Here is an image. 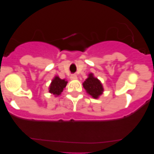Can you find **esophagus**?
Returning a JSON list of instances; mask_svg holds the SVG:
<instances>
[{
	"label": "esophagus",
	"instance_id": "esophagus-1",
	"mask_svg": "<svg viewBox=\"0 0 154 154\" xmlns=\"http://www.w3.org/2000/svg\"><path fill=\"white\" fill-rule=\"evenodd\" d=\"M70 78L71 79V80H76V79L77 78V76L76 75V74H71V76H70Z\"/></svg>",
	"mask_w": 154,
	"mask_h": 154
}]
</instances>
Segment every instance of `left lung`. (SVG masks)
Here are the masks:
<instances>
[{"label":"left lung","instance_id":"obj_1","mask_svg":"<svg viewBox=\"0 0 154 154\" xmlns=\"http://www.w3.org/2000/svg\"><path fill=\"white\" fill-rule=\"evenodd\" d=\"M83 86L86 90V92L93 98H98L99 96L103 94V88L102 83L98 79L94 77L92 73L88 74V78L83 83Z\"/></svg>","mask_w":154,"mask_h":154}]
</instances>
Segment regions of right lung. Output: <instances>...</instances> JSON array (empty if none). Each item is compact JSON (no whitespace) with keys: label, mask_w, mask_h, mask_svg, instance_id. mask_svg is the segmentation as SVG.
<instances>
[{"label":"right lung","mask_w":154,"mask_h":154,"mask_svg":"<svg viewBox=\"0 0 154 154\" xmlns=\"http://www.w3.org/2000/svg\"><path fill=\"white\" fill-rule=\"evenodd\" d=\"M67 83L68 82L66 80H62L58 76H56L50 85L49 92L55 96L60 95L63 92V89L66 88Z\"/></svg>","instance_id":"obj_1"}]
</instances>
